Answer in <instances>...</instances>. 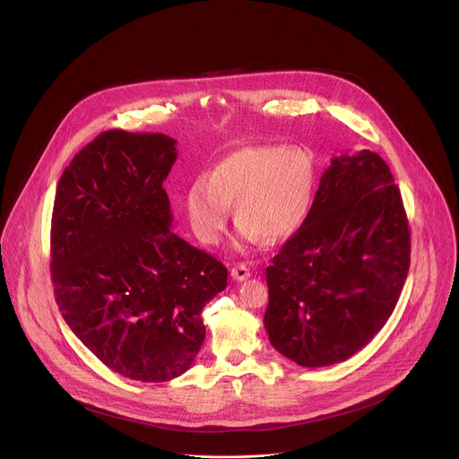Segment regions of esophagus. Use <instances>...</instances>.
Listing matches in <instances>:
<instances>
[{"label":"esophagus","mask_w":459,"mask_h":459,"mask_svg":"<svg viewBox=\"0 0 459 459\" xmlns=\"http://www.w3.org/2000/svg\"><path fill=\"white\" fill-rule=\"evenodd\" d=\"M249 275H251V272H249L247 264H244V263H238L237 266L231 268V277L235 281H246Z\"/></svg>","instance_id":"esophagus-1"}]
</instances>
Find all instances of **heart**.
<instances>
[{"label":"heart","mask_w":459,"mask_h":459,"mask_svg":"<svg viewBox=\"0 0 459 459\" xmlns=\"http://www.w3.org/2000/svg\"><path fill=\"white\" fill-rule=\"evenodd\" d=\"M316 187L315 160L300 146L242 148L222 157L186 193L189 224L203 244L222 238L230 206L246 244L291 237L307 219Z\"/></svg>","instance_id":"1"}]
</instances>
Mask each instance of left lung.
<instances>
[{
    "mask_svg": "<svg viewBox=\"0 0 459 459\" xmlns=\"http://www.w3.org/2000/svg\"><path fill=\"white\" fill-rule=\"evenodd\" d=\"M408 268V219L385 160L333 157L306 222L266 266L272 346L302 368L350 359L391 318Z\"/></svg>",
    "mask_w": 459,
    "mask_h": 459,
    "instance_id": "left-lung-1",
    "label": "left lung"
}]
</instances>
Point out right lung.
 Instances as JSON below:
<instances>
[{"label": "right lung", "mask_w": 459, "mask_h": 459, "mask_svg": "<svg viewBox=\"0 0 459 459\" xmlns=\"http://www.w3.org/2000/svg\"><path fill=\"white\" fill-rule=\"evenodd\" d=\"M166 134L106 131L68 164L56 187L51 279L62 316L109 369L169 382L204 341L203 307L228 268L171 231L162 184L177 160Z\"/></svg>", "instance_id": "1"}]
</instances>
